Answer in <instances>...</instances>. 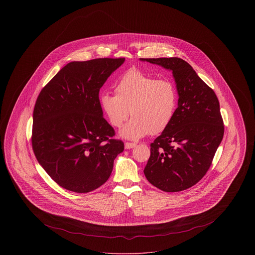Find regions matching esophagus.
<instances>
[{"label":"esophagus","instance_id":"34e87169","mask_svg":"<svg viewBox=\"0 0 255 255\" xmlns=\"http://www.w3.org/2000/svg\"><path fill=\"white\" fill-rule=\"evenodd\" d=\"M136 145L135 143H133V142H125V149H131V148H133L134 146Z\"/></svg>","mask_w":255,"mask_h":255}]
</instances>
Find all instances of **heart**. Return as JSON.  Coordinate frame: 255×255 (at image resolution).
<instances>
[{"label":"heart","instance_id":"heart-1","mask_svg":"<svg viewBox=\"0 0 255 255\" xmlns=\"http://www.w3.org/2000/svg\"><path fill=\"white\" fill-rule=\"evenodd\" d=\"M116 95L102 93L99 106L113 127L122 129L123 137L137 139L146 134H158L169 127L175 117L179 94L168 79H158L137 70L124 73L115 87Z\"/></svg>","mask_w":255,"mask_h":255}]
</instances>
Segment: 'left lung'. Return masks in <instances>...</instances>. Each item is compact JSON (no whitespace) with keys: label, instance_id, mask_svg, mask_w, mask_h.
<instances>
[{"label":"left lung","instance_id":"1","mask_svg":"<svg viewBox=\"0 0 255 255\" xmlns=\"http://www.w3.org/2000/svg\"><path fill=\"white\" fill-rule=\"evenodd\" d=\"M171 70L179 94L169 127L152 142L144 175L165 192H179L200 182L209 169L225 126L214 91L178 57L140 58Z\"/></svg>","mask_w":255,"mask_h":255}]
</instances>
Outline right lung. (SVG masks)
<instances>
[{
	"instance_id": "1",
	"label": "right lung",
	"mask_w": 255,
	"mask_h": 255,
	"mask_svg": "<svg viewBox=\"0 0 255 255\" xmlns=\"http://www.w3.org/2000/svg\"><path fill=\"white\" fill-rule=\"evenodd\" d=\"M125 58L67 64L45 86L33 110L31 144L61 187L88 193L107 182L124 143L102 117L99 91Z\"/></svg>"
}]
</instances>
